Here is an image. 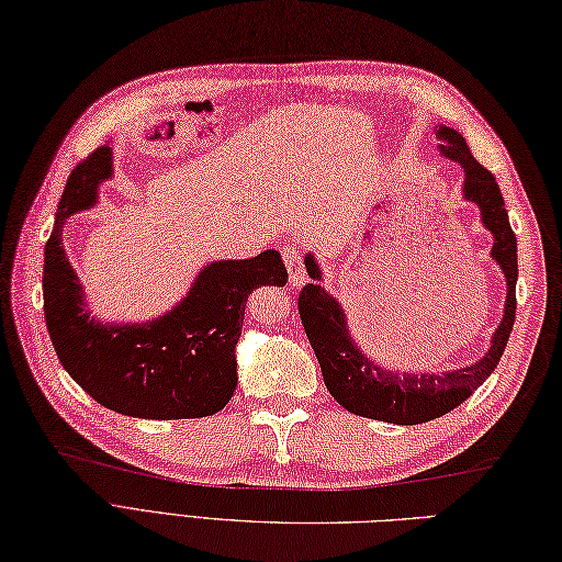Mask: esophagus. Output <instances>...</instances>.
Returning a JSON list of instances; mask_svg holds the SVG:
<instances>
[{
  "mask_svg": "<svg viewBox=\"0 0 562 562\" xmlns=\"http://www.w3.org/2000/svg\"><path fill=\"white\" fill-rule=\"evenodd\" d=\"M281 257L285 269H289V281L293 289L303 285L307 281V271L303 265V252H300L297 245H285V248H281Z\"/></svg>",
  "mask_w": 562,
  "mask_h": 562,
  "instance_id": "34e87169",
  "label": "esophagus"
}]
</instances>
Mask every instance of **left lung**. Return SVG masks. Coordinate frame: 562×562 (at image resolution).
Wrapping results in <instances>:
<instances>
[{"instance_id":"left-lung-1","label":"left lung","mask_w":562,"mask_h":562,"mask_svg":"<svg viewBox=\"0 0 562 562\" xmlns=\"http://www.w3.org/2000/svg\"><path fill=\"white\" fill-rule=\"evenodd\" d=\"M439 135L443 140V145H439L441 153L448 159L462 164L464 198L482 210V222L494 234L491 257L496 259L505 279H508L503 322L494 334V346L479 362L446 374L398 376L364 358L348 334L344 310L322 285L307 283L297 295L300 322H303L310 346L317 355L328 393L352 415L393 424H422L441 417L468 401L484 384L498 367L505 346H508L517 310V240L515 231L510 228L508 210H505L494 173L472 157L462 135L446 126H441ZM305 267L312 279H322L317 262L312 257H305Z\"/></svg>"}]
</instances>
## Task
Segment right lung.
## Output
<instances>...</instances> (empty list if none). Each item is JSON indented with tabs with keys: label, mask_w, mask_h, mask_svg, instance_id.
I'll return each mask as SVG.
<instances>
[{
	"label": "right lung",
	"mask_w": 562,
	"mask_h": 562,
	"mask_svg": "<svg viewBox=\"0 0 562 562\" xmlns=\"http://www.w3.org/2000/svg\"><path fill=\"white\" fill-rule=\"evenodd\" d=\"M112 176L109 145L76 164L45 245L43 295L47 331L76 384L119 415L193 419L222 409L236 391V344L245 300L262 285H285L277 250L202 269L188 297L149 324L104 326L90 319L80 283L64 252L61 231L74 212L98 200Z\"/></svg>",
	"instance_id": "obj_1"
}]
</instances>
